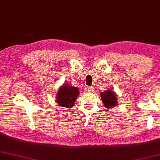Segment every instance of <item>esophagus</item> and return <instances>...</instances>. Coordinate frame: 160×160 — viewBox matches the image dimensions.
<instances>
[{"instance_id": "1", "label": "esophagus", "mask_w": 160, "mask_h": 160, "mask_svg": "<svg viewBox=\"0 0 160 160\" xmlns=\"http://www.w3.org/2000/svg\"><path fill=\"white\" fill-rule=\"evenodd\" d=\"M86 91L87 92H92L94 91V89L92 88V87H89V86H87V87L86 88Z\"/></svg>"}]
</instances>
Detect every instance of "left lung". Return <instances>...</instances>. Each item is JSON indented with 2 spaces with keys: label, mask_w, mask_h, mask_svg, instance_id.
<instances>
[{
  "label": "left lung",
  "mask_w": 160,
  "mask_h": 160,
  "mask_svg": "<svg viewBox=\"0 0 160 160\" xmlns=\"http://www.w3.org/2000/svg\"><path fill=\"white\" fill-rule=\"evenodd\" d=\"M101 97L103 104L107 108L115 107L118 103H117L116 95L111 89H107L105 92H101Z\"/></svg>",
  "instance_id": "1"
}]
</instances>
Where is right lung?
<instances>
[{
  "label": "right lung",
  "instance_id": "1",
  "mask_svg": "<svg viewBox=\"0 0 160 160\" xmlns=\"http://www.w3.org/2000/svg\"><path fill=\"white\" fill-rule=\"evenodd\" d=\"M79 92V89L77 87H73L68 84H63V86L59 88L56 101L61 107L72 108L78 98Z\"/></svg>",
  "mask_w": 160,
  "mask_h": 160
}]
</instances>
